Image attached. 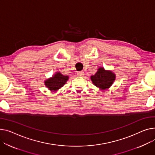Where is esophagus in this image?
Listing matches in <instances>:
<instances>
[{
	"label": "esophagus",
	"instance_id": "esophagus-1",
	"mask_svg": "<svg viewBox=\"0 0 155 155\" xmlns=\"http://www.w3.org/2000/svg\"><path fill=\"white\" fill-rule=\"evenodd\" d=\"M77 74H78V76H80V77H83V76L85 75V74H84V71H78Z\"/></svg>",
	"mask_w": 155,
	"mask_h": 155
}]
</instances>
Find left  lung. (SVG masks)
<instances>
[{"label":"left lung","instance_id":"8db88e82","mask_svg":"<svg viewBox=\"0 0 155 155\" xmlns=\"http://www.w3.org/2000/svg\"><path fill=\"white\" fill-rule=\"evenodd\" d=\"M91 80L96 87L104 90L113 84L115 80V75L111 71H106L104 68H100L97 73L91 77Z\"/></svg>","mask_w":155,"mask_h":155}]
</instances>
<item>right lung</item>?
<instances>
[{
    "label": "right lung",
    "instance_id": "1",
    "mask_svg": "<svg viewBox=\"0 0 155 155\" xmlns=\"http://www.w3.org/2000/svg\"><path fill=\"white\" fill-rule=\"evenodd\" d=\"M68 79V76H64L61 75L60 72L56 73L55 75L51 78H49L45 81V84L47 87L50 90H57L64 86Z\"/></svg>",
    "mask_w": 155,
    "mask_h": 155
}]
</instances>
